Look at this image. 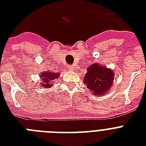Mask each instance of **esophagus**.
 <instances>
[{"label":"esophagus","instance_id":"1","mask_svg":"<svg viewBox=\"0 0 146 146\" xmlns=\"http://www.w3.org/2000/svg\"><path fill=\"white\" fill-rule=\"evenodd\" d=\"M73 68H74V66L73 65H68V70H73Z\"/></svg>","mask_w":146,"mask_h":146}]
</instances>
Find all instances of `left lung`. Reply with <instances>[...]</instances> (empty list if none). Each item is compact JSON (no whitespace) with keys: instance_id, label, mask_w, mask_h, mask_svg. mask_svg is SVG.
Returning a JSON list of instances; mask_svg holds the SVG:
<instances>
[{"instance_id":"obj_1","label":"left lung","mask_w":146,"mask_h":146,"mask_svg":"<svg viewBox=\"0 0 146 146\" xmlns=\"http://www.w3.org/2000/svg\"><path fill=\"white\" fill-rule=\"evenodd\" d=\"M87 70L84 76L87 88L91 90L92 93L103 96L113 84L114 79L113 71L97 64L90 65Z\"/></svg>"}]
</instances>
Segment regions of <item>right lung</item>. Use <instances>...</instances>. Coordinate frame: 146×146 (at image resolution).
<instances>
[{"label":"right lung","instance_id":"1","mask_svg":"<svg viewBox=\"0 0 146 146\" xmlns=\"http://www.w3.org/2000/svg\"><path fill=\"white\" fill-rule=\"evenodd\" d=\"M58 73H53L50 71H46L45 73H43L40 77L42 78V83H41L44 88H49L51 86V82L55 79L58 78Z\"/></svg>","mask_w":146,"mask_h":146}]
</instances>
